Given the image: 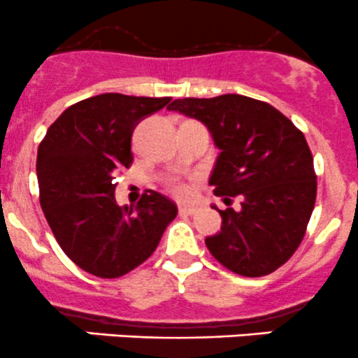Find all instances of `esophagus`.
Wrapping results in <instances>:
<instances>
[{
	"mask_svg": "<svg viewBox=\"0 0 358 358\" xmlns=\"http://www.w3.org/2000/svg\"><path fill=\"white\" fill-rule=\"evenodd\" d=\"M179 212H180V214L191 215V214H194V212H196V207H193V205H179Z\"/></svg>",
	"mask_w": 358,
	"mask_h": 358,
	"instance_id": "obj_1",
	"label": "esophagus"
}]
</instances>
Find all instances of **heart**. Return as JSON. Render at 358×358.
I'll use <instances>...</instances> for the list:
<instances>
[{
  "label": "heart",
  "instance_id": "obj_1",
  "mask_svg": "<svg viewBox=\"0 0 358 358\" xmlns=\"http://www.w3.org/2000/svg\"><path fill=\"white\" fill-rule=\"evenodd\" d=\"M171 191L176 194V196H179V198H186L187 194H189V189H187L186 184L179 182V180H172Z\"/></svg>",
  "mask_w": 358,
  "mask_h": 358
}]
</instances>
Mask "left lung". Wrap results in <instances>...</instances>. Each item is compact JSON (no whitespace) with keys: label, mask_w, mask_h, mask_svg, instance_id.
Segmentation results:
<instances>
[{"label":"left lung","mask_w":358,"mask_h":358,"mask_svg":"<svg viewBox=\"0 0 358 358\" xmlns=\"http://www.w3.org/2000/svg\"><path fill=\"white\" fill-rule=\"evenodd\" d=\"M167 109L207 127L219 150L208 184L219 196L242 198L240 210L212 205L222 217L221 231L205 238L212 256L243 277L280 268L299 247L317 196L303 132L268 102L238 94L176 99Z\"/></svg>","instance_id":"left-lung-1"}]
</instances>
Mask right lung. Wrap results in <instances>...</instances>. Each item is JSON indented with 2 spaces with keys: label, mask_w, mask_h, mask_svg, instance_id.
<instances>
[{
  "label": "right lung",
  "mask_w": 358,
  "mask_h": 358,
  "mask_svg": "<svg viewBox=\"0 0 358 358\" xmlns=\"http://www.w3.org/2000/svg\"><path fill=\"white\" fill-rule=\"evenodd\" d=\"M171 97L101 94L67 108L38 148L40 201L52 233L74 264L118 278L143 264L178 215L158 191L116 203V174L132 162V134Z\"/></svg>",
  "instance_id": "right-lung-1"
}]
</instances>
